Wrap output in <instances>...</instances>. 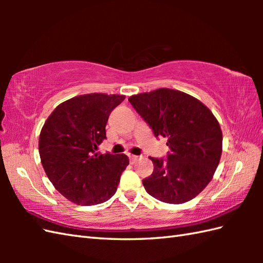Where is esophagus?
I'll use <instances>...</instances> for the list:
<instances>
[{"mask_svg": "<svg viewBox=\"0 0 263 263\" xmlns=\"http://www.w3.org/2000/svg\"><path fill=\"white\" fill-rule=\"evenodd\" d=\"M128 157H130V160L132 161V163H135V161H137L139 159V156H137V155H130Z\"/></svg>", "mask_w": 263, "mask_h": 263, "instance_id": "1", "label": "esophagus"}]
</instances>
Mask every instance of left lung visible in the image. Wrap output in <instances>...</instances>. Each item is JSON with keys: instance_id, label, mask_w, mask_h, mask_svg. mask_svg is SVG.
Instances as JSON below:
<instances>
[{"instance_id": "8db88e82", "label": "left lung", "mask_w": 263, "mask_h": 263, "mask_svg": "<svg viewBox=\"0 0 263 263\" xmlns=\"http://www.w3.org/2000/svg\"><path fill=\"white\" fill-rule=\"evenodd\" d=\"M128 102L153 128L167 138V159L150 157L154 172L142 180L159 201L187 202L208 185L221 157L222 133L211 110L190 95L168 88L133 95Z\"/></svg>"}]
</instances>
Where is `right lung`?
<instances>
[{
	"label": "right lung",
	"instance_id": "1",
	"mask_svg": "<svg viewBox=\"0 0 263 263\" xmlns=\"http://www.w3.org/2000/svg\"><path fill=\"white\" fill-rule=\"evenodd\" d=\"M123 95L87 93L65 100L48 116L39 135V156L54 187L69 201L81 205L103 203L115 194L124 154H100L110 111Z\"/></svg>",
	"mask_w": 263,
	"mask_h": 263
}]
</instances>
